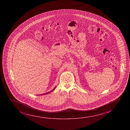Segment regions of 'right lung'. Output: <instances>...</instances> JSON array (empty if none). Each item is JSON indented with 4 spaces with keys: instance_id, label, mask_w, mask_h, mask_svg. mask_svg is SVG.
Returning <instances> with one entry per match:
<instances>
[{
    "instance_id": "obj_1",
    "label": "right lung",
    "mask_w": 130,
    "mask_h": 130,
    "mask_svg": "<svg viewBox=\"0 0 130 130\" xmlns=\"http://www.w3.org/2000/svg\"><path fill=\"white\" fill-rule=\"evenodd\" d=\"M56 87H55L54 88L52 91H49V92H48L46 93H45V94H38L39 95H44V94H49V93H50V92H52V91H53L55 89V88H56Z\"/></svg>"
}]
</instances>
